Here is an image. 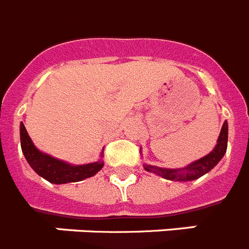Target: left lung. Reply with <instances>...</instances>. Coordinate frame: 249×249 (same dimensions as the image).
<instances>
[{"label":"left lung","mask_w":249,"mask_h":249,"mask_svg":"<svg viewBox=\"0 0 249 249\" xmlns=\"http://www.w3.org/2000/svg\"><path fill=\"white\" fill-rule=\"evenodd\" d=\"M227 145H228V122L223 123V127L220 129L219 137L216 141L215 147L212 152L205 155L204 157L194 162L189 163L186 166L180 167V169H166V167L152 166V165H143V169L148 173L156 174L163 179L171 180V181H191L196 180L209 173L210 170L216 166V163L223 159L224 154L227 152Z\"/></svg>","instance_id":"1"}]
</instances>
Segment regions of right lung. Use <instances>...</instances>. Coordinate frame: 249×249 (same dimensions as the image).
<instances>
[{
    "mask_svg": "<svg viewBox=\"0 0 249 249\" xmlns=\"http://www.w3.org/2000/svg\"><path fill=\"white\" fill-rule=\"evenodd\" d=\"M20 141L22 154L25 155V159L31 169L52 184L82 181V180L94 176L98 171H101L104 165L102 160L103 155H101V159L95 162L86 163V165H71L63 160L55 159L45 152H41L34 145L33 140L30 139L22 122L20 124Z\"/></svg>",
    "mask_w": 249,
    "mask_h": 249,
    "instance_id": "1",
    "label": "right lung"
}]
</instances>
